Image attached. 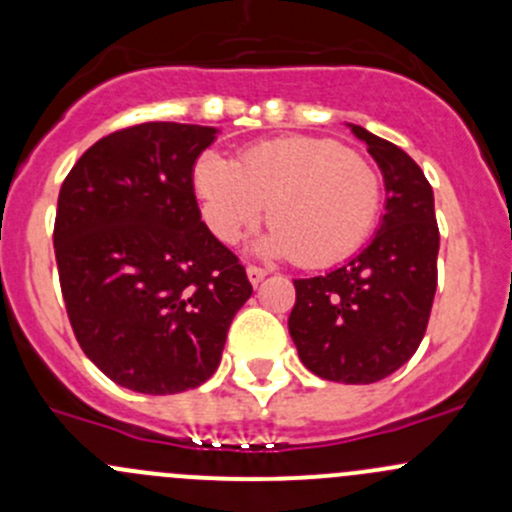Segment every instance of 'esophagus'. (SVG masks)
Instances as JSON below:
<instances>
[{
  "instance_id": "1",
  "label": "esophagus",
  "mask_w": 512,
  "mask_h": 512,
  "mask_svg": "<svg viewBox=\"0 0 512 512\" xmlns=\"http://www.w3.org/2000/svg\"><path fill=\"white\" fill-rule=\"evenodd\" d=\"M265 277H267V270H262V267H255V265L247 267V280H250V285L257 287Z\"/></svg>"
}]
</instances>
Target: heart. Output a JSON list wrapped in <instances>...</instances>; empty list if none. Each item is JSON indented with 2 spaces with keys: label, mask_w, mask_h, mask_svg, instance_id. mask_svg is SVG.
I'll list each match as a JSON object with an SVG mask.
<instances>
[{
  "label": "heart",
  "mask_w": 512,
  "mask_h": 512,
  "mask_svg": "<svg viewBox=\"0 0 512 512\" xmlns=\"http://www.w3.org/2000/svg\"><path fill=\"white\" fill-rule=\"evenodd\" d=\"M193 188L205 225L235 245L267 208L272 230L257 242L265 257H294L327 267L369 237L381 205V180L359 153L327 138H277L247 148L240 160L205 151Z\"/></svg>",
  "instance_id": "1"
}]
</instances>
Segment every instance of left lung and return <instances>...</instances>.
I'll use <instances>...</instances> for the list:
<instances>
[{
  "label": "left lung",
  "mask_w": 512,
  "mask_h": 512,
  "mask_svg": "<svg viewBox=\"0 0 512 512\" xmlns=\"http://www.w3.org/2000/svg\"><path fill=\"white\" fill-rule=\"evenodd\" d=\"M384 175L386 205L369 245L332 272L294 280L289 334L312 374L374 384L414 356L436 294L433 190L409 153L354 126Z\"/></svg>",
  "instance_id": "obj_1"
}]
</instances>
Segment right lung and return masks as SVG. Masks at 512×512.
Instances as JSON below:
<instances>
[{
  "label": "right lung",
  "instance_id": "obj_1",
  "mask_svg": "<svg viewBox=\"0 0 512 512\" xmlns=\"http://www.w3.org/2000/svg\"><path fill=\"white\" fill-rule=\"evenodd\" d=\"M218 128L141 123L94 143L59 193L54 252L81 349L123 389L205 384L252 285L200 220L193 168Z\"/></svg>",
  "mask_w": 512,
  "mask_h": 512
}]
</instances>
